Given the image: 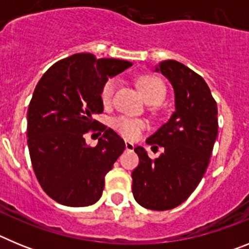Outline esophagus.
<instances>
[{
    "label": "esophagus",
    "instance_id": "1",
    "mask_svg": "<svg viewBox=\"0 0 249 249\" xmlns=\"http://www.w3.org/2000/svg\"><path fill=\"white\" fill-rule=\"evenodd\" d=\"M124 146H126V149L127 151H133V148H135V144L132 143V142H124Z\"/></svg>",
    "mask_w": 249,
    "mask_h": 249
}]
</instances>
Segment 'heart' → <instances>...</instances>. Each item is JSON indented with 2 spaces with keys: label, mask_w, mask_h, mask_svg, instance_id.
<instances>
[{
  "label": "heart",
  "mask_w": 249,
  "mask_h": 249,
  "mask_svg": "<svg viewBox=\"0 0 249 249\" xmlns=\"http://www.w3.org/2000/svg\"><path fill=\"white\" fill-rule=\"evenodd\" d=\"M116 87H117V78H109V80L106 81L102 87V91H101V98H102V102L105 105L111 103ZM140 87L147 102L151 103V105L160 103L166 94L164 85L157 77H143L140 81ZM111 124L122 137L128 138V140L137 138L141 135V132L146 128V122L143 120L129 117L126 114H121V116L112 118Z\"/></svg>",
  "instance_id": "1"
}]
</instances>
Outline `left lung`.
<instances>
[{"instance_id":"8db88e82","label":"left lung","mask_w":249,"mask_h":249,"mask_svg":"<svg viewBox=\"0 0 249 249\" xmlns=\"http://www.w3.org/2000/svg\"><path fill=\"white\" fill-rule=\"evenodd\" d=\"M175 91V112L147 138V144L164 152L151 160L143 147L132 172V193L147 210L167 211L183 203L198 186L210 163L217 133V103L199 74L183 63L167 59L156 67Z\"/></svg>"}]
</instances>
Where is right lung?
I'll use <instances>...</instances> for the list:
<instances>
[{"label":"right lung","mask_w":249,"mask_h":249,"mask_svg":"<svg viewBox=\"0 0 249 249\" xmlns=\"http://www.w3.org/2000/svg\"><path fill=\"white\" fill-rule=\"evenodd\" d=\"M131 66L76 53L51 66L37 83L27 112L28 151L42 190L58 203L85 207L101 198L106 175L126 146L93 116L103 112L106 81ZM89 129L101 136L96 147L85 143Z\"/></svg>","instance_id":"right-lung-1"}]
</instances>
